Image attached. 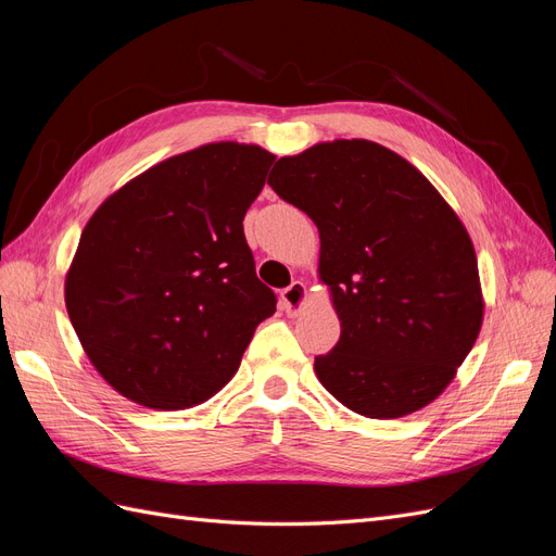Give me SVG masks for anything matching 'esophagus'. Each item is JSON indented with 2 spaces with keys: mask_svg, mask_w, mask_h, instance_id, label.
Here are the masks:
<instances>
[{
  "mask_svg": "<svg viewBox=\"0 0 556 556\" xmlns=\"http://www.w3.org/2000/svg\"><path fill=\"white\" fill-rule=\"evenodd\" d=\"M306 285L301 280H294L290 288H285L280 292V304H282V311L288 315H296L301 308H304V301H306Z\"/></svg>",
  "mask_w": 556,
  "mask_h": 556,
  "instance_id": "esophagus-1",
  "label": "esophagus"
}]
</instances>
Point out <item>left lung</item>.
I'll list each match as a JSON object with an SVG mask.
<instances>
[{
  "instance_id": "8db88e82",
  "label": "left lung",
  "mask_w": 556,
  "mask_h": 556,
  "mask_svg": "<svg viewBox=\"0 0 556 556\" xmlns=\"http://www.w3.org/2000/svg\"><path fill=\"white\" fill-rule=\"evenodd\" d=\"M268 185L317 225L319 276L341 339L315 374L374 419L439 396L482 325L478 260L464 225L413 164L374 141L317 143L280 157Z\"/></svg>"
}]
</instances>
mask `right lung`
Here are the masks:
<instances>
[{
	"instance_id": "1",
	"label": "right lung",
	"mask_w": 556,
	"mask_h": 556,
	"mask_svg": "<svg viewBox=\"0 0 556 556\" xmlns=\"http://www.w3.org/2000/svg\"><path fill=\"white\" fill-rule=\"evenodd\" d=\"M274 160L257 146H201L129 180L90 217L64 299L113 390L180 410L237 374L278 301L243 233Z\"/></svg>"
}]
</instances>
